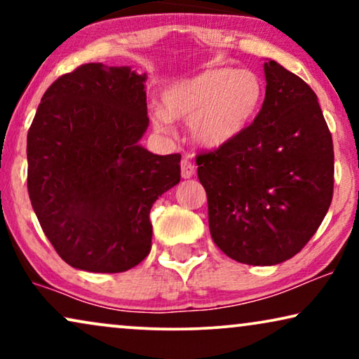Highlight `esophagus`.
<instances>
[{
	"mask_svg": "<svg viewBox=\"0 0 359 359\" xmlns=\"http://www.w3.org/2000/svg\"><path fill=\"white\" fill-rule=\"evenodd\" d=\"M194 165H193V161L191 160H188V158H183L181 160V176H183L184 180H188V178H191V176L194 175Z\"/></svg>",
	"mask_w": 359,
	"mask_h": 359,
	"instance_id": "esophagus-1",
	"label": "esophagus"
}]
</instances>
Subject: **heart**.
Returning a JSON list of instances; mask_svg holds the SVG:
<instances>
[{
  "label": "heart",
  "instance_id": "1",
  "mask_svg": "<svg viewBox=\"0 0 359 359\" xmlns=\"http://www.w3.org/2000/svg\"><path fill=\"white\" fill-rule=\"evenodd\" d=\"M263 96L257 73L209 68L165 88L161 109L151 112V122L161 134H171V119H189L191 137L214 149L229 144L250 124Z\"/></svg>",
  "mask_w": 359,
  "mask_h": 359
}]
</instances>
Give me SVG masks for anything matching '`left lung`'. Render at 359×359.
Segmentation results:
<instances>
[{"instance_id": "1", "label": "left lung", "mask_w": 359, "mask_h": 359, "mask_svg": "<svg viewBox=\"0 0 359 359\" xmlns=\"http://www.w3.org/2000/svg\"><path fill=\"white\" fill-rule=\"evenodd\" d=\"M253 124L196 155L214 243L235 262L292 258L320 227L333 196V142L317 95L278 62Z\"/></svg>"}]
</instances>
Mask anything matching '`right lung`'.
Here are the masks:
<instances>
[{
	"instance_id": "add662e5",
	"label": "right lung",
	"mask_w": 359,
	"mask_h": 359,
	"mask_svg": "<svg viewBox=\"0 0 359 359\" xmlns=\"http://www.w3.org/2000/svg\"><path fill=\"white\" fill-rule=\"evenodd\" d=\"M147 75L85 63L48 86L27 132V191L63 262L122 273L150 253V209L180 183V154L154 155Z\"/></svg>"
}]
</instances>
